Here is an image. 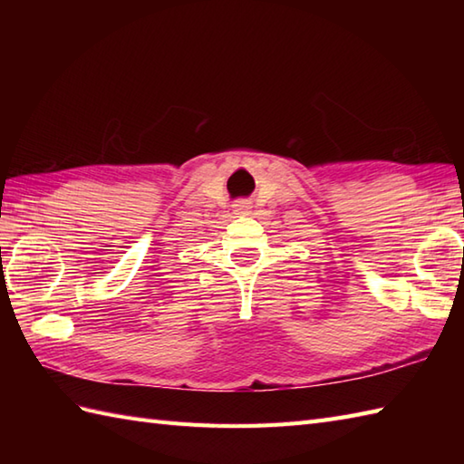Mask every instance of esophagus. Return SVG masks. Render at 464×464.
<instances>
[{
    "instance_id": "34e87169",
    "label": "esophagus",
    "mask_w": 464,
    "mask_h": 464,
    "mask_svg": "<svg viewBox=\"0 0 464 464\" xmlns=\"http://www.w3.org/2000/svg\"><path fill=\"white\" fill-rule=\"evenodd\" d=\"M249 209H251V203H249V201H245V199H241V201H235V205H233V211L237 213V215L249 213Z\"/></svg>"
}]
</instances>
